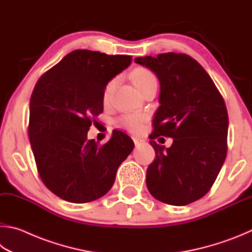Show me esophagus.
Instances as JSON below:
<instances>
[{"label":"esophagus","instance_id":"34e87169","mask_svg":"<svg viewBox=\"0 0 252 252\" xmlns=\"http://www.w3.org/2000/svg\"><path fill=\"white\" fill-rule=\"evenodd\" d=\"M133 140H134V143H135L136 146H138V145H140V144L144 142L142 138H138V137H133Z\"/></svg>","mask_w":252,"mask_h":252}]
</instances>
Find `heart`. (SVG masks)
<instances>
[{"label": "heart", "mask_w": 252, "mask_h": 252, "mask_svg": "<svg viewBox=\"0 0 252 252\" xmlns=\"http://www.w3.org/2000/svg\"><path fill=\"white\" fill-rule=\"evenodd\" d=\"M131 79L135 84V86L138 88L139 92H142L145 87L148 86L149 84H152L154 82H157V78L155 75H154L153 72L147 69V68H136L133 74H131ZM115 84H116V81L113 79L110 81L107 86H106L105 91H104V99L106 100L109 97L110 93L113 92ZM122 125L124 127H126L127 129H129L133 133H138V131L142 130L143 126L145 122H146V116L144 114H128L125 115L122 118Z\"/></svg>", "instance_id": "heart-1"}]
</instances>
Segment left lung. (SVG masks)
Listing matches in <instances>:
<instances>
[{
    "label": "left lung",
    "mask_w": 252,
    "mask_h": 252,
    "mask_svg": "<svg viewBox=\"0 0 252 252\" xmlns=\"http://www.w3.org/2000/svg\"><path fill=\"white\" fill-rule=\"evenodd\" d=\"M156 74L159 104L149 136L156 157L146 185L154 198L185 206L204 197L213 186L227 155L226 104L204 67L189 55L164 53L135 59ZM159 135L174 139L169 149L158 145Z\"/></svg>",
    "instance_id": "8db88e82"
}]
</instances>
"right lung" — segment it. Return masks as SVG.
Returning a JSON list of instances; mask_svg holds the SVG:
<instances>
[{
    "label": "right lung",
    "instance_id": "1",
    "mask_svg": "<svg viewBox=\"0 0 252 252\" xmlns=\"http://www.w3.org/2000/svg\"><path fill=\"white\" fill-rule=\"evenodd\" d=\"M130 63L128 55L75 50L35 85L31 147L42 182L62 199L84 204L103 197L134 149L131 138L119 130L103 146L87 139L92 118L103 112L106 85Z\"/></svg>",
    "mask_w": 252,
    "mask_h": 252
}]
</instances>
